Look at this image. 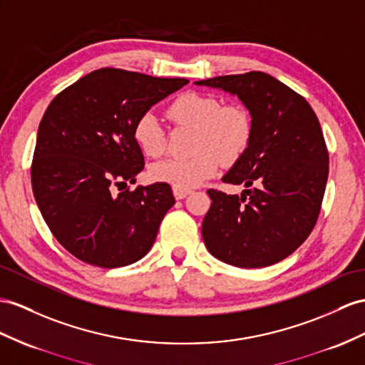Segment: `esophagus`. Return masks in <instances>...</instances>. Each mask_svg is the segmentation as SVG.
Segmentation results:
<instances>
[{"label":"esophagus","instance_id":"obj_1","mask_svg":"<svg viewBox=\"0 0 365 365\" xmlns=\"http://www.w3.org/2000/svg\"><path fill=\"white\" fill-rule=\"evenodd\" d=\"M173 192H174V197H175L177 200H182V199H185L186 195H188L191 191H190V190H179V188H173Z\"/></svg>","mask_w":365,"mask_h":365}]
</instances>
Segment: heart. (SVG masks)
Here are the masks:
<instances>
[{"mask_svg": "<svg viewBox=\"0 0 365 365\" xmlns=\"http://www.w3.org/2000/svg\"><path fill=\"white\" fill-rule=\"evenodd\" d=\"M168 120L175 126L192 128L188 158H166L151 166L154 182L173 188L191 190L217 173L220 160L235 163L244 155L253 138V118L242 105H222L208 93L188 91L174 98L166 109ZM133 135L137 146L148 157H160L165 151V134L158 120L145 114L137 120Z\"/></svg>", "mask_w": 365, "mask_h": 365, "instance_id": "heart-1", "label": "heart"}]
</instances>
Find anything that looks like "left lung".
I'll list each match as a JSON object with an SVG mask.
<instances>
[{"mask_svg":"<svg viewBox=\"0 0 365 365\" xmlns=\"http://www.w3.org/2000/svg\"><path fill=\"white\" fill-rule=\"evenodd\" d=\"M236 96L253 118V138L222 182L244 185L242 195L208 190L202 223L210 253L240 268L280 262L301 247L321 212L329 151L308 101L265 72L195 81Z\"/></svg>","mask_w":365,"mask_h":365,"instance_id":"1","label":"left lung"}]
</instances>
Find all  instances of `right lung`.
I'll list each match as a JSON object with an SVG mask.
<instances>
[{
  "mask_svg": "<svg viewBox=\"0 0 365 365\" xmlns=\"http://www.w3.org/2000/svg\"><path fill=\"white\" fill-rule=\"evenodd\" d=\"M186 83L103 68L63 89L46 109L31 168L32 190L53 237L81 262L125 267L151 250L175 203L171 186L123 191L120 185L134 183L145 166L133 135L137 120Z\"/></svg>",
  "mask_w": 365,
  "mask_h": 365,
  "instance_id": "right-lung-1",
  "label": "right lung"
}]
</instances>
